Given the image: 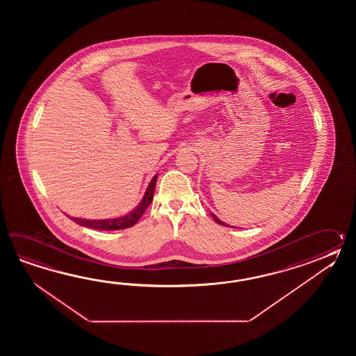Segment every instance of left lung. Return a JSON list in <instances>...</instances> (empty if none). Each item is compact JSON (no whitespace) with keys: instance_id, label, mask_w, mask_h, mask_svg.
I'll return each mask as SVG.
<instances>
[{"instance_id":"8db88e82","label":"left lung","mask_w":356,"mask_h":356,"mask_svg":"<svg viewBox=\"0 0 356 356\" xmlns=\"http://www.w3.org/2000/svg\"><path fill=\"white\" fill-rule=\"evenodd\" d=\"M211 216H212V218H213V220H215V221H216V222H218V224H220V225H224V227H229V225H227V222H224V221H221V220H220L219 218H218V216H216V215H213V213H212V212H211Z\"/></svg>"}]
</instances>
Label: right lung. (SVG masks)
<instances>
[{"instance_id": "add662e5", "label": "right lung", "mask_w": 356, "mask_h": 356, "mask_svg": "<svg viewBox=\"0 0 356 356\" xmlns=\"http://www.w3.org/2000/svg\"><path fill=\"white\" fill-rule=\"evenodd\" d=\"M156 179H158V175L152 177L147 188L145 191V195L143 200H141V202L137 204V207H135L132 211L123 215V216L114 218V219L89 220L81 219V218H71V220L75 221L76 224H79L80 227H91V229H97V230H122V229L132 227V225L136 224L138 220L141 219L145 210L149 207V204H152Z\"/></svg>"}]
</instances>
